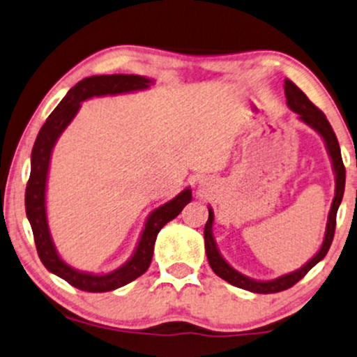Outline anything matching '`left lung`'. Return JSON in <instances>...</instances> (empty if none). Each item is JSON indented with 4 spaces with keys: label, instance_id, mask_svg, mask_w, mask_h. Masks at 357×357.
Returning a JSON list of instances; mask_svg holds the SVG:
<instances>
[{
    "label": "left lung",
    "instance_id": "left-lung-1",
    "mask_svg": "<svg viewBox=\"0 0 357 357\" xmlns=\"http://www.w3.org/2000/svg\"><path fill=\"white\" fill-rule=\"evenodd\" d=\"M284 91H286L289 109H292L294 112L298 114V119H301L303 123H307L308 127H312L313 130L318 132V134L321 135L323 142H325L326 151L328 155H330L331 166H333V171H335L336 188H335V197H333V202H331L330 213H328L325 238H323L320 250H318L317 255L313 256L312 259H308L301 269L292 271V273L289 274L279 275V278L271 279V281H256V279H251L248 275L241 274L236 269L231 268V266L222 258L220 251L217 248L215 238H213V234H212L213 211L208 207V220L206 223V228H204V241H206V253H207L208 264H211L213 273H215L218 278H222L223 281L230 282L231 286L235 287L245 289V291L256 292V294H274V292L286 291V289L292 287L294 284L301 281L303 275H305L313 266L320 263V261L325 258L328 250H330L331 246V241H333L335 227H336V212H338V207L341 201H343V194H344L346 169L343 165V158H341L338 139H336L335 132L331 129L326 116L305 96V94L301 91V89L296 86V84L291 82V79H286V82H284Z\"/></svg>",
    "mask_w": 357,
    "mask_h": 357
}]
</instances>
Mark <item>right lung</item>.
<instances>
[{"mask_svg": "<svg viewBox=\"0 0 357 357\" xmlns=\"http://www.w3.org/2000/svg\"><path fill=\"white\" fill-rule=\"evenodd\" d=\"M150 84H153V79L140 75H96L82 79L66 93V96L61 99L55 111L50 114L39 130L34 149H32L31 176L26 188V213L32 227V234H34L37 253H39L42 264L50 273L65 279L66 282L79 289V291L109 292L140 278L151 263L158 231L169 220L178 217L184 206L191 202L192 199L191 188H186L174 199L155 208L146 218L145 228L142 231L134 255L121 268L107 274L86 273V271H78L73 266L66 264L60 258L54 240H52L49 220H47L45 191L52 150H54L61 132L73 121L79 107H82V102L86 99L94 96H107V94L114 96V94L142 91V89L150 88Z\"/></svg>", "mask_w": 357, "mask_h": 357, "instance_id": "right-lung-1", "label": "right lung"}]
</instances>
